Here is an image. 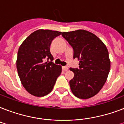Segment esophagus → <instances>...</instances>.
<instances>
[{"label":"esophagus","mask_w":124,"mask_h":124,"mask_svg":"<svg viewBox=\"0 0 124 124\" xmlns=\"http://www.w3.org/2000/svg\"><path fill=\"white\" fill-rule=\"evenodd\" d=\"M62 70H64V71H68V70H69V68H68V67H67V66H63V67H62Z\"/></svg>","instance_id":"1"}]
</instances>
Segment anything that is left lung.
<instances>
[{"mask_svg":"<svg viewBox=\"0 0 124 124\" xmlns=\"http://www.w3.org/2000/svg\"><path fill=\"white\" fill-rule=\"evenodd\" d=\"M62 35L73 48V58L79 61V69H70L74 73L70 81L71 90L78 98H91L103 87L109 73L108 49L98 37L86 30L62 32Z\"/></svg>","mask_w":124,"mask_h":124,"instance_id":"1","label":"left lung"}]
</instances>
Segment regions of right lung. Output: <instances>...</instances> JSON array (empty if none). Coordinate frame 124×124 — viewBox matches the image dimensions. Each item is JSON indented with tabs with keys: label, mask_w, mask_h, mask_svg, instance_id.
Returning <instances> with one entry per match:
<instances>
[{
	"label": "right lung",
	"mask_w": 124,
	"mask_h": 124,
	"mask_svg": "<svg viewBox=\"0 0 124 124\" xmlns=\"http://www.w3.org/2000/svg\"><path fill=\"white\" fill-rule=\"evenodd\" d=\"M62 32L38 30L20 45L16 58V69L22 85L35 96L42 97L52 91L62 66L46 59L53 60L50 53L52 40Z\"/></svg>",
	"instance_id": "add662e5"
}]
</instances>
